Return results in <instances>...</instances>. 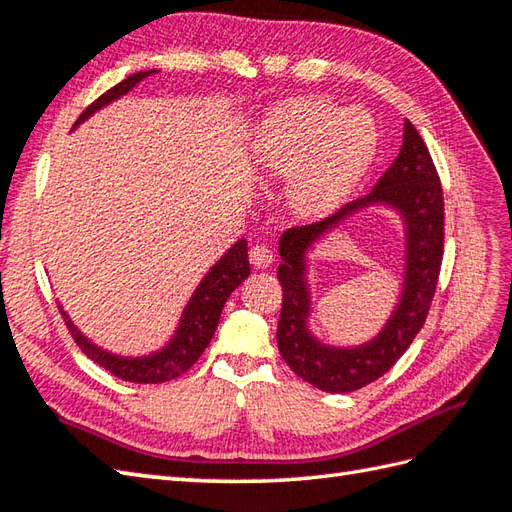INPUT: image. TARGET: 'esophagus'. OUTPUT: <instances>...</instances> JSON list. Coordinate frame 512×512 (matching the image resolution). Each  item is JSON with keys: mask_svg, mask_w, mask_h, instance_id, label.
<instances>
[{"mask_svg": "<svg viewBox=\"0 0 512 512\" xmlns=\"http://www.w3.org/2000/svg\"><path fill=\"white\" fill-rule=\"evenodd\" d=\"M248 259H251V264L255 268H268L272 261H275V255H272V251L268 246L264 244H257L251 248V253H248Z\"/></svg>", "mask_w": 512, "mask_h": 512, "instance_id": "34e87169", "label": "esophagus"}]
</instances>
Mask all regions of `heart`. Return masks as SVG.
I'll use <instances>...</instances> for the list:
<instances>
[{"mask_svg": "<svg viewBox=\"0 0 512 512\" xmlns=\"http://www.w3.org/2000/svg\"><path fill=\"white\" fill-rule=\"evenodd\" d=\"M375 126L360 111H340L325 100L283 106L261 128L257 168L292 176L290 200L303 213H318L347 192L375 152Z\"/></svg>", "mask_w": 512, "mask_h": 512, "instance_id": "1", "label": "heart"}]
</instances>
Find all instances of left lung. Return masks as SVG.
<instances>
[{"label": "left lung", "instance_id": "1", "mask_svg": "<svg viewBox=\"0 0 512 512\" xmlns=\"http://www.w3.org/2000/svg\"><path fill=\"white\" fill-rule=\"evenodd\" d=\"M397 206L409 231L407 283L402 301L385 331L358 350H329L316 343L304 327L309 291L304 281V248L351 210L368 201ZM445 242L443 187L432 154L410 120L403 128V146L395 163L382 174L371 194L342 205L329 218L301 224L283 233L279 253L283 264L277 277L283 305L277 327L281 358L305 382L325 392H351L388 373L419 334L436 292Z\"/></svg>", "mask_w": 512, "mask_h": 512}]
</instances>
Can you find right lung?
Masks as SVG:
<instances>
[{
	"mask_svg": "<svg viewBox=\"0 0 512 512\" xmlns=\"http://www.w3.org/2000/svg\"><path fill=\"white\" fill-rule=\"evenodd\" d=\"M150 74L152 71H139V74H133L126 80L117 82L115 87L104 91L98 100L91 102L87 109L80 113L76 124L87 120V117L93 111H98L100 106L109 104L111 100L128 93L139 80H144ZM248 272H251V266H248V248H246V240H240L229 248V253L209 270V275L198 285V290L194 292L192 301H189L185 307L181 325H178L174 340L163 351L150 355V358L124 360V358H115V355H111V353H104L98 347H93L91 342L82 338L80 331L71 325V320L67 318V314L63 310H61V314H63V320H65L71 338H74L80 351L85 353L89 360L106 368L111 375L126 379V382L163 384V382H170V379L181 377L196 364V360L200 358L202 351L207 349V344L213 338V331H216V327H218L224 303H227V299L237 285H240L248 277Z\"/></svg>",
	"mask_w": 512,
	"mask_h": 512,
	"instance_id": "add662e5",
	"label": "right lung"
}]
</instances>
